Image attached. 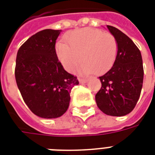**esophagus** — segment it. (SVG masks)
I'll use <instances>...</instances> for the list:
<instances>
[{
	"mask_svg": "<svg viewBox=\"0 0 155 155\" xmlns=\"http://www.w3.org/2000/svg\"><path fill=\"white\" fill-rule=\"evenodd\" d=\"M78 80H79V82H80V84H84V83L87 82V80H85V79H81V78H79Z\"/></svg>",
	"mask_w": 155,
	"mask_h": 155,
	"instance_id": "34e87169",
	"label": "esophagus"
}]
</instances>
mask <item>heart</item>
Segmentation results:
<instances>
[{"label": "heart", "mask_w": 155, "mask_h": 155, "mask_svg": "<svg viewBox=\"0 0 155 155\" xmlns=\"http://www.w3.org/2000/svg\"><path fill=\"white\" fill-rule=\"evenodd\" d=\"M67 43L56 44L58 58L65 69L72 72L80 62L81 75H90L94 71L101 74L113 66L118 54V43L109 32L99 29H78L66 37Z\"/></svg>", "instance_id": "1"}]
</instances>
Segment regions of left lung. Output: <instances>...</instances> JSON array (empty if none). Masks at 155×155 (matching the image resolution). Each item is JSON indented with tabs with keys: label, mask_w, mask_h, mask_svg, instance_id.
<instances>
[{
	"label": "left lung",
	"mask_w": 155,
	"mask_h": 155,
	"mask_svg": "<svg viewBox=\"0 0 155 155\" xmlns=\"http://www.w3.org/2000/svg\"><path fill=\"white\" fill-rule=\"evenodd\" d=\"M118 43V54L110 69L99 77L101 88L95 96L97 105L107 115L124 116L137 105L142 88L143 63L140 50L118 28L107 25Z\"/></svg>",
	"instance_id": "1"
}]
</instances>
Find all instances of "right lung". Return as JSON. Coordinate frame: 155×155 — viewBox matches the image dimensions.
Returning <instances> with one entry per match:
<instances>
[{"instance_id": "1", "label": "right lung", "mask_w": 155, "mask_h": 155, "mask_svg": "<svg viewBox=\"0 0 155 155\" xmlns=\"http://www.w3.org/2000/svg\"><path fill=\"white\" fill-rule=\"evenodd\" d=\"M61 31L35 33L20 47L16 58L15 80L22 99L32 113L44 119L62 116L68 109L71 91L79 84L57 56L55 44Z\"/></svg>"}]
</instances>
